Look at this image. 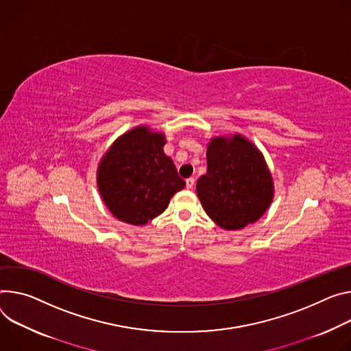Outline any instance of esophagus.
I'll return each mask as SVG.
<instances>
[{
    "label": "esophagus",
    "mask_w": 351,
    "mask_h": 351,
    "mask_svg": "<svg viewBox=\"0 0 351 351\" xmlns=\"http://www.w3.org/2000/svg\"><path fill=\"white\" fill-rule=\"evenodd\" d=\"M195 183H196L195 178H189V179H186V187H187V189H193Z\"/></svg>",
    "instance_id": "esophagus-1"
}]
</instances>
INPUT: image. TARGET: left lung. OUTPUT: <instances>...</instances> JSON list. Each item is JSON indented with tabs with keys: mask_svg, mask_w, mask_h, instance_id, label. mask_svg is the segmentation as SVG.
<instances>
[{
	"mask_svg": "<svg viewBox=\"0 0 351 351\" xmlns=\"http://www.w3.org/2000/svg\"><path fill=\"white\" fill-rule=\"evenodd\" d=\"M207 215L224 230L258 221L273 199L271 175L259 149L242 136L213 138L207 173L196 184Z\"/></svg>",
	"mask_w": 351,
	"mask_h": 351,
	"instance_id": "1",
	"label": "left lung"
}]
</instances>
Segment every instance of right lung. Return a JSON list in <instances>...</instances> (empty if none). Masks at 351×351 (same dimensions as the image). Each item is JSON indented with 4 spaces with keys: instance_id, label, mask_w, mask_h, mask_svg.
Returning a JSON list of instances; mask_svg holds the SVG:
<instances>
[{
    "instance_id": "right-lung-1",
    "label": "right lung",
    "mask_w": 351,
    "mask_h": 351,
    "mask_svg": "<svg viewBox=\"0 0 351 351\" xmlns=\"http://www.w3.org/2000/svg\"><path fill=\"white\" fill-rule=\"evenodd\" d=\"M165 136L147 127L123 134L102 158L98 187L105 204L120 221L144 226L169 204L186 182L164 152Z\"/></svg>"
}]
</instances>
